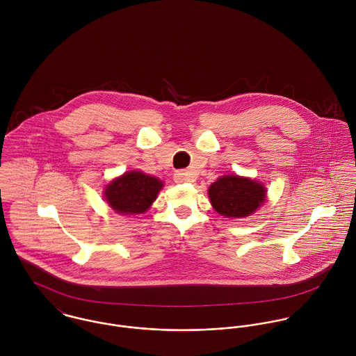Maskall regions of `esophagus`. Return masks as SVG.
<instances>
[{
    "instance_id": "1",
    "label": "esophagus",
    "mask_w": 356,
    "mask_h": 356,
    "mask_svg": "<svg viewBox=\"0 0 356 356\" xmlns=\"http://www.w3.org/2000/svg\"><path fill=\"white\" fill-rule=\"evenodd\" d=\"M174 181L177 182V184H182V182H189V181H192V175L188 172V171H177L175 174H174Z\"/></svg>"
}]
</instances>
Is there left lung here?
<instances>
[{
	"instance_id": "obj_1",
	"label": "left lung",
	"mask_w": 356,
	"mask_h": 356,
	"mask_svg": "<svg viewBox=\"0 0 356 356\" xmlns=\"http://www.w3.org/2000/svg\"><path fill=\"white\" fill-rule=\"evenodd\" d=\"M266 193L260 182L238 175L220 177L208 189L212 207L226 218L250 216L264 203Z\"/></svg>"
}]
</instances>
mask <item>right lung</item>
Masks as SVG:
<instances>
[{"mask_svg": "<svg viewBox=\"0 0 356 356\" xmlns=\"http://www.w3.org/2000/svg\"><path fill=\"white\" fill-rule=\"evenodd\" d=\"M163 182L141 171H129L106 185L104 197L118 213H143L157 197Z\"/></svg>", "mask_w": 356, "mask_h": 356, "instance_id": "1", "label": "right lung"}]
</instances>
